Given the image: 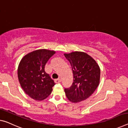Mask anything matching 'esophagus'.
<instances>
[{
    "label": "esophagus",
    "mask_w": 128,
    "mask_h": 128,
    "mask_svg": "<svg viewBox=\"0 0 128 128\" xmlns=\"http://www.w3.org/2000/svg\"><path fill=\"white\" fill-rule=\"evenodd\" d=\"M54 82H55V83H59L61 82V80L60 78L55 79V80H54Z\"/></svg>",
    "instance_id": "esophagus-1"
}]
</instances>
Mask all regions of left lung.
I'll return each instance as SVG.
<instances>
[{
	"instance_id": "obj_1",
	"label": "left lung",
	"mask_w": 128,
	"mask_h": 128,
	"mask_svg": "<svg viewBox=\"0 0 128 128\" xmlns=\"http://www.w3.org/2000/svg\"><path fill=\"white\" fill-rule=\"evenodd\" d=\"M70 62L74 74V82L70 88L65 89L70 102L78 103L92 95L100 84V68L94 58L84 52L64 54Z\"/></svg>"
}]
</instances>
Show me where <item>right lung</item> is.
<instances>
[{
  "label": "right lung",
  "instance_id": "1",
  "mask_svg": "<svg viewBox=\"0 0 128 128\" xmlns=\"http://www.w3.org/2000/svg\"><path fill=\"white\" fill-rule=\"evenodd\" d=\"M54 50L40 49L23 57L18 68V76L22 88L36 101L46 99L52 93L55 83L45 72V66Z\"/></svg>",
  "mask_w": 128,
  "mask_h": 128
}]
</instances>
